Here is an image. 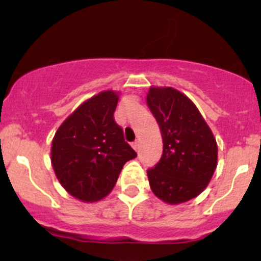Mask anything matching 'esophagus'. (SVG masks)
<instances>
[{
	"instance_id": "obj_1",
	"label": "esophagus",
	"mask_w": 261,
	"mask_h": 261,
	"mask_svg": "<svg viewBox=\"0 0 261 261\" xmlns=\"http://www.w3.org/2000/svg\"><path fill=\"white\" fill-rule=\"evenodd\" d=\"M139 142L137 141H135V142H133V148L135 149V151H139Z\"/></svg>"
}]
</instances>
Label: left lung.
<instances>
[{
  "instance_id": "left-lung-1",
  "label": "left lung",
  "mask_w": 261,
  "mask_h": 261,
  "mask_svg": "<svg viewBox=\"0 0 261 261\" xmlns=\"http://www.w3.org/2000/svg\"><path fill=\"white\" fill-rule=\"evenodd\" d=\"M147 106L160 125L163 153L147 170L149 187L164 202L194 199L217 167V143L195 104L170 87H151Z\"/></svg>"
}]
</instances>
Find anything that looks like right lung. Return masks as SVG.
I'll return each mask as SVG.
<instances>
[{"label": "right lung", "mask_w": 261, "mask_h": 261, "mask_svg": "<svg viewBox=\"0 0 261 261\" xmlns=\"http://www.w3.org/2000/svg\"><path fill=\"white\" fill-rule=\"evenodd\" d=\"M119 95L101 92L62 122L51 146V163L67 193L86 202L112 191L122 167L137 155L114 120Z\"/></svg>", "instance_id": "right-lung-1"}]
</instances>
